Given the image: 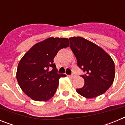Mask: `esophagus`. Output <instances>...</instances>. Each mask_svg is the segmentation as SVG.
<instances>
[{
  "instance_id": "esophagus-1",
  "label": "esophagus",
  "mask_w": 125,
  "mask_h": 125,
  "mask_svg": "<svg viewBox=\"0 0 125 125\" xmlns=\"http://www.w3.org/2000/svg\"><path fill=\"white\" fill-rule=\"evenodd\" d=\"M69 76V77H70V78H75V77H76V75H75V74H73L70 75V76Z\"/></svg>"
}]
</instances>
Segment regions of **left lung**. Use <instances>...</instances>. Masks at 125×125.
<instances>
[{
  "label": "left lung",
  "instance_id": "8db88e82",
  "mask_svg": "<svg viewBox=\"0 0 125 125\" xmlns=\"http://www.w3.org/2000/svg\"><path fill=\"white\" fill-rule=\"evenodd\" d=\"M77 64L83 72L84 84L76 91L84 98H92L104 93L115 78V63L101 47L80 37L69 39Z\"/></svg>",
  "mask_w": 125,
  "mask_h": 125
}]
</instances>
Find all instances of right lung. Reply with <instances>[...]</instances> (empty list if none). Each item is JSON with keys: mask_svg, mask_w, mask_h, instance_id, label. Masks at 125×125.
Returning a JSON list of instances; mask_svg holds the SVG:
<instances>
[{"mask_svg": "<svg viewBox=\"0 0 125 125\" xmlns=\"http://www.w3.org/2000/svg\"><path fill=\"white\" fill-rule=\"evenodd\" d=\"M69 45L68 39L50 37L25 53L19 63L16 78L26 95L38 101H47L54 95L59 78L66 75L57 73L54 58Z\"/></svg>", "mask_w": 125, "mask_h": 125, "instance_id": "1", "label": "right lung"}]
</instances>
